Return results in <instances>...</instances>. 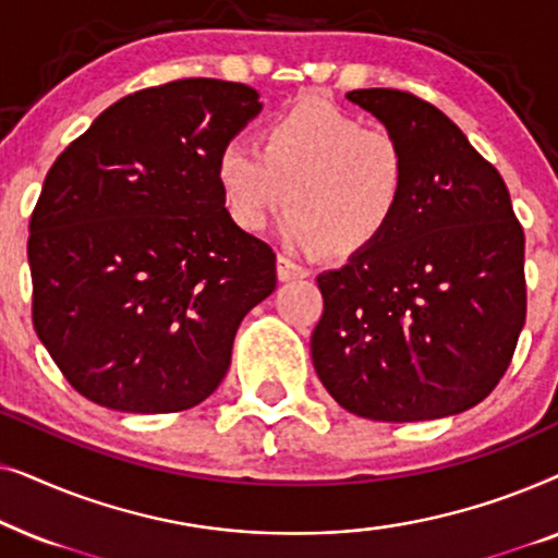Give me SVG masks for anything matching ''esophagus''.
Listing matches in <instances>:
<instances>
[{
  "mask_svg": "<svg viewBox=\"0 0 558 558\" xmlns=\"http://www.w3.org/2000/svg\"><path fill=\"white\" fill-rule=\"evenodd\" d=\"M277 274H279L281 281H294V279L310 277V269H307V266L292 262V258H289V256L279 254L277 256Z\"/></svg>",
  "mask_w": 558,
  "mask_h": 558,
  "instance_id": "obj_1",
  "label": "esophagus"
}]
</instances>
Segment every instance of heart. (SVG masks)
Masks as SVG:
<instances>
[{
  "label": "heart",
  "mask_w": 558,
  "mask_h": 558,
  "mask_svg": "<svg viewBox=\"0 0 558 558\" xmlns=\"http://www.w3.org/2000/svg\"><path fill=\"white\" fill-rule=\"evenodd\" d=\"M216 180L243 231H262L289 197L287 241L353 256L399 218L409 162L388 129L363 126L323 98H302L266 121L262 147L228 140L216 157Z\"/></svg>",
  "instance_id": "b5f03b06"
}]
</instances>
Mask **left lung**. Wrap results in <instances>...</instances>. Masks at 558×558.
<instances>
[{
  "label": "left lung",
  "mask_w": 558,
  "mask_h": 558,
  "mask_svg": "<svg viewBox=\"0 0 558 558\" xmlns=\"http://www.w3.org/2000/svg\"><path fill=\"white\" fill-rule=\"evenodd\" d=\"M407 151L399 218L317 277L312 363L327 393L373 422L468 411L498 386L525 323L523 228L500 172L437 106L350 90Z\"/></svg>",
  "instance_id": "8db88e82"
}]
</instances>
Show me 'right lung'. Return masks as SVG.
Masks as SVG:
<instances>
[{"mask_svg":"<svg viewBox=\"0 0 558 558\" xmlns=\"http://www.w3.org/2000/svg\"><path fill=\"white\" fill-rule=\"evenodd\" d=\"M262 111L251 86L172 81L109 106L50 167L29 218L33 325L88 401L193 409L220 386L277 256L228 216L216 157Z\"/></svg>","mask_w":558,"mask_h":558,"instance_id":"right-lung-1","label":"right lung"}]
</instances>
